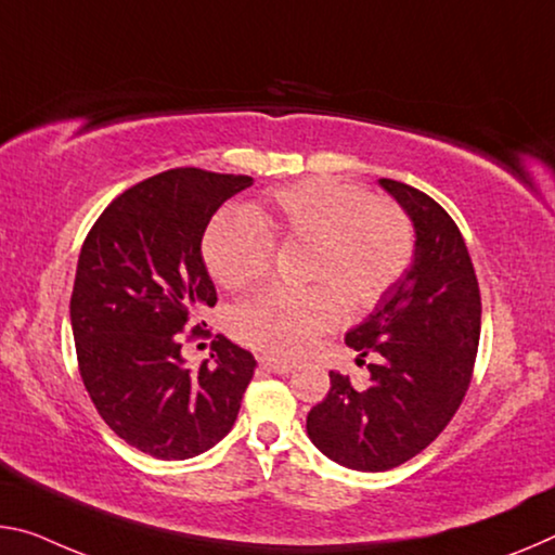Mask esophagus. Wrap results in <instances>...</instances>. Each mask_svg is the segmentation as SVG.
Here are the masks:
<instances>
[{
	"label": "esophagus",
	"mask_w": 555,
	"mask_h": 555,
	"mask_svg": "<svg viewBox=\"0 0 555 555\" xmlns=\"http://www.w3.org/2000/svg\"><path fill=\"white\" fill-rule=\"evenodd\" d=\"M259 365H261V367H267L269 373H281V375H284V373H292V371H294V363H288V360L267 358V356L259 358Z\"/></svg>",
	"instance_id": "34e87169"
}]
</instances>
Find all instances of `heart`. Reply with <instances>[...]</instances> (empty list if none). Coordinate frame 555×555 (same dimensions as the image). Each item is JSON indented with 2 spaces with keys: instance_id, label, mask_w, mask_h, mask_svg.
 Masks as SVG:
<instances>
[{
  "instance_id": "1",
  "label": "heart",
  "mask_w": 555,
  "mask_h": 555,
  "mask_svg": "<svg viewBox=\"0 0 555 555\" xmlns=\"http://www.w3.org/2000/svg\"><path fill=\"white\" fill-rule=\"evenodd\" d=\"M274 242L309 246L301 292L271 288L232 313L244 346L294 356L336 328L346 315L375 309L408 271L415 234L402 209L373 202L371 192L325 178L286 184L246 212H222L209 222L202 257L230 292L263 284L274 267ZM347 304L343 305L341 301Z\"/></svg>"
}]
</instances>
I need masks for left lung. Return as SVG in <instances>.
<instances>
[{
  "label": "left lung",
  "instance_id": "obj_1",
  "mask_svg": "<svg viewBox=\"0 0 555 555\" xmlns=\"http://www.w3.org/2000/svg\"><path fill=\"white\" fill-rule=\"evenodd\" d=\"M415 227L410 269L367 319L346 333L371 380L331 371V390L306 417L311 442L340 467L385 472L420 454L467 395L479 348L481 298L467 244L437 202L377 180Z\"/></svg>",
  "mask_w": 555,
  "mask_h": 555
}]
</instances>
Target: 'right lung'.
<instances>
[{
	"instance_id": "1",
	"label": "right lung",
	"mask_w": 555,
	"mask_h": 555,
	"mask_svg": "<svg viewBox=\"0 0 555 555\" xmlns=\"http://www.w3.org/2000/svg\"><path fill=\"white\" fill-rule=\"evenodd\" d=\"M251 182L197 167L160 172L113 199L81 246L72 294L78 371L105 425L155 460L215 447L257 367L224 336L199 367L182 358L188 321L217 304L202 236Z\"/></svg>"
}]
</instances>
